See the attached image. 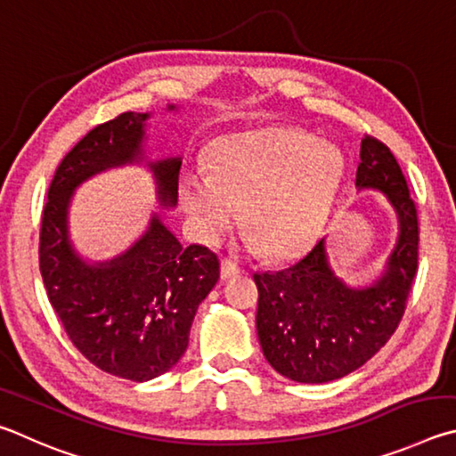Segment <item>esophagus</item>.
Masks as SVG:
<instances>
[{
    "instance_id": "34e87169",
    "label": "esophagus",
    "mask_w": 456,
    "mask_h": 456,
    "mask_svg": "<svg viewBox=\"0 0 456 456\" xmlns=\"http://www.w3.org/2000/svg\"><path fill=\"white\" fill-rule=\"evenodd\" d=\"M240 274V268H238L236 262L232 260H222V268H220V276L222 281H230V278H234Z\"/></svg>"
}]
</instances>
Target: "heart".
Listing matches in <instances>:
<instances>
[{
    "label": "heart",
    "instance_id": "obj_1",
    "mask_svg": "<svg viewBox=\"0 0 456 456\" xmlns=\"http://www.w3.org/2000/svg\"><path fill=\"white\" fill-rule=\"evenodd\" d=\"M342 174L345 158L330 143L294 127H262L224 138L212 170L186 175L183 198L208 240L226 232L242 206L246 248L292 258L314 240Z\"/></svg>",
    "mask_w": 456,
    "mask_h": 456
}]
</instances>
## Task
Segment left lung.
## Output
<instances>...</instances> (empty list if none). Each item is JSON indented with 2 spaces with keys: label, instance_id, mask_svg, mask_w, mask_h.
I'll list each match as a JSON object with an SVG mask.
<instances>
[{
  "label": "left lung",
  "instance_id": "1",
  "mask_svg": "<svg viewBox=\"0 0 456 456\" xmlns=\"http://www.w3.org/2000/svg\"><path fill=\"white\" fill-rule=\"evenodd\" d=\"M354 186L382 191L398 220L396 244L379 278L346 284L329 265L324 238L297 265L254 274L262 353L276 372L305 385L342 379L370 361L401 322L417 274V208L393 151L370 135L361 143Z\"/></svg>",
  "mask_w": 456,
  "mask_h": 456
}]
</instances>
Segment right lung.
I'll use <instances>...</instances> for the list:
<instances>
[{
  "label": "right lung",
  "instance_id": "add662e5",
  "mask_svg": "<svg viewBox=\"0 0 456 456\" xmlns=\"http://www.w3.org/2000/svg\"><path fill=\"white\" fill-rule=\"evenodd\" d=\"M150 116L126 111L71 148L55 170L39 232V270L69 340L100 370L134 382L156 379L180 361L198 305L220 278L218 256L206 246H182L158 212L116 258L90 262L71 244L76 188L110 167L148 166L159 206H178L182 158H146Z\"/></svg>",
  "mask_w": 456,
  "mask_h": 456
}]
</instances>
